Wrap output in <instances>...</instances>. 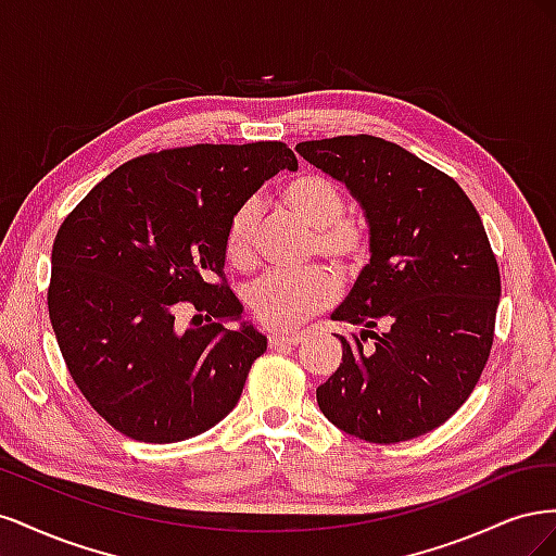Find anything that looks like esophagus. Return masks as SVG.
Listing matches in <instances>:
<instances>
[{
    "label": "esophagus",
    "instance_id": "esophagus-1",
    "mask_svg": "<svg viewBox=\"0 0 556 556\" xmlns=\"http://www.w3.org/2000/svg\"><path fill=\"white\" fill-rule=\"evenodd\" d=\"M268 348L278 350V348H292L296 343H301L299 333H268Z\"/></svg>",
    "mask_w": 556,
    "mask_h": 556
}]
</instances>
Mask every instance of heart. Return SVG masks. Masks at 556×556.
I'll list each match as a JSON object with an SVG mask.
<instances>
[{"instance_id": "heart-1", "label": "heart", "mask_w": 556, "mask_h": 556, "mask_svg": "<svg viewBox=\"0 0 556 556\" xmlns=\"http://www.w3.org/2000/svg\"><path fill=\"white\" fill-rule=\"evenodd\" d=\"M280 204L313 227L311 257H325L345 274H357L374 250L371 227L348 215V197L336 180L323 174H301L280 192ZM262 204L248 197L231 213L225 231V255L237 268H250L257 257ZM339 296V278L327 266L301 274H268L245 290V304L257 323L271 331H292L327 311Z\"/></svg>"}]
</instances>
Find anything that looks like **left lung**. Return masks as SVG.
Wrapping results in <instances>:
<instances>
[{"label": "left lung", "instance_id": "left-lung-1", "mask_svg": "<svg viewBox=\"0 0 556 556\" xmlns=\"http://www.w3.org/2000/svg\"><path fill=\"white\" fill-rule=\"evenodd\" d=\"M296 153L343 180L371 225V262L333 319L362 333L317 387L331 425L401 443L457 413L490 362L501 274L459 182L371 134L304 141Z\"/></svg>", "mask_w": 556, "mask_h": 556}]
</instances>
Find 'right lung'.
Masks as SVG:
<instances>
[{
  "mask_svg": "<svg viewBox=\"0 0 556 556\" xmlns=\"http://www.w3.org/2000/svg\"><path fill=\"white\" fill-rule=\"evenodd\" d=\"M288 143H197L117 166L64 217L48 315L94 413L141 443L194 439L237 406L266 339L225 278L231 213L280 169ZM190 303V330L174 326Z\"/></svg>",
  "mask_w": 556,
  "mask_h": 556,
  "instance_id": "1",
  "label": "right lung"
}]
</instances>
